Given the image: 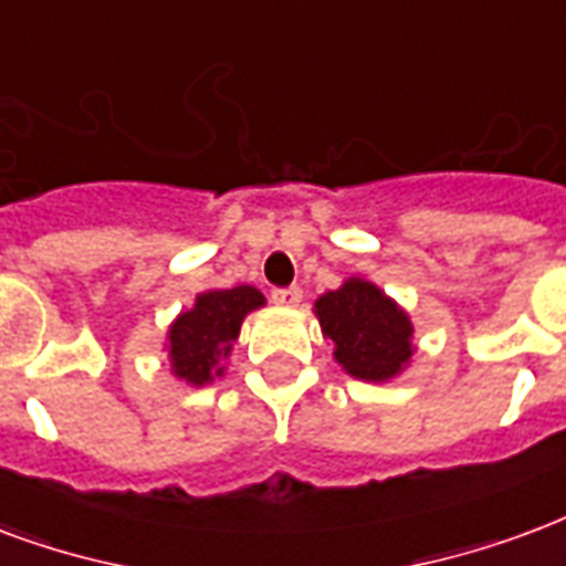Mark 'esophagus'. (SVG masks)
Listing matches in <instances>:
<instances>
[{"mask_svg": "<svg viewBox=\"0 0 566 566\" xmlns=\"http://www.w3.org/2000/svg\"><path fill=\"white\" fill-rule=\"evenodd\" d=\"M270 300H273L275 305H296V302L302 300V291L296 284H291V287H273V291H270Z\"/></svg>", "mask_w": 566, "mask_h": 566, "instance_id": "34e87169", "label": "esophagus"}]
</instances>
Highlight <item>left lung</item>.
Returning a JSON list of instances; mask_svg holds the SVG:
<instances>
[{"label": "left lung", "mask_w": 566, "mask_h": 566, "mask_svg": "<svg viewBox=\"0 0 566 566\" xmlns=\"http://www.w3.org/2000/svg\"><path fill=\"white\" fill-rule=\"evenodd\" d=\"M314 312L323 335L335 344V359L353 377L382 382L412 356V323L370 282L350 279L338 291L323 293Z\"/></svg>", "instance_id": "8db88e82"}]
</instances>
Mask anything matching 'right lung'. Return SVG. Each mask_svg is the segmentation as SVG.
<instances>
[{
    "mask_svg": "<svg viewBox=\"0 0 566 566\" xmlns=\"http://www.w3.org/2000/svg\"><path fill=\"white\" fill-rule=\"evenodd\" d=\"M264 296L249 284L231 291H207L196 300L192 312H184L168 332V356L175 374L192 386H205L213 374H222L216 361L231 353V344L240 335V323L249 312L261 308Z\"/></svg>",
    "mask_w": 566,
    "mask_h": 566,
    "instance_id": "add662e5",
    "label": "right lung"
}]
</instances>
